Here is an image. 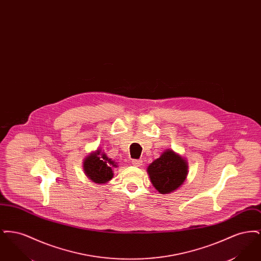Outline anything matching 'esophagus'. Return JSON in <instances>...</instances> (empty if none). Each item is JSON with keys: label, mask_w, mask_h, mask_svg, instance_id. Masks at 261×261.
<instances>
[{"label": "esophagus", "mask_w": 261, "mask_h": 261, "mask_svg": "<svg viewBox=\"0 0 261 261\" xmlns=\"http://www.w3.org/2000/svg\"><path fill=\"white\" fill-rule=\"evenodd\" d=\"M132 164L134 166H141L143 164V161L142 160H133L132 161Z\"/></svg>", "instance_id": "obj_1"}]
</instances>
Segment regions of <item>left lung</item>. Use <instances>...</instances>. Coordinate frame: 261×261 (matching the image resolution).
Segmentation results:
<instances>
[{"instance_id":"1","label":"left lung","mask_w":261,"mask_h":261,"mask_svg":"<svg viewBox=\"0 0 261 261\" xmlns=\"http://www.w3.org/2000/svg\"><path fill=\"white\" fill-rule=\"evenodd\" d=\"M188 165L179 154L167 149L160 159L151 162L148 173L154 187L161 194H168L181 186L187 178Z\"/></svg>"}]
</instances>
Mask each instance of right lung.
<instances>
[{
	"mask_svg": "<svg viewBox=\"0 0 261 261\" xmlns=\"http://www.w3.org/2000/svg\"><path fill=\"white\" fill-rule=\"evenodd\" d=\"M112 166L116 167V162L109 159L106 153L99 149L91 153L84 161V171L87 177L98 184H105L112 179Z\"/></svg>",
	"mask_w": 261,
	"mask_h": 261,
	"instance_id": "right-lung-1",
	"label": "right lung"
}]
</instances>
